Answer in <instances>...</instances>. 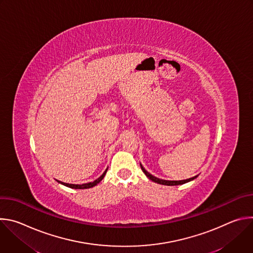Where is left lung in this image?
Segmentation results:
<instances>
[{
  "label": "left lung",
  "mask_w": 253,
  "mask_h": 253,
  "mask_svg": "<svg viewBox=\"0 0 253 253\" xmlns=\"http://www.w3.org/2000/svg\"><path fill=\"white\" fill-rule=\"evenodd\" d=\"M140 166H141V169H142V171L145 173V175L150 179V180H152V181H154V182H156V183H158V184H162V185H168V186H173V185H181V184H184V183H187V182H189V181H191V180H193V179H195L197 176H194V177H192V178H189V179H185V180H179V181H171V180H163V179H159V178H157V177H155V176H153L152 174H150L149 172H147L145 169H144V167L140 164Z\"/></svg>",
  "instance_id": "left-lung-1"
}]
</instances>
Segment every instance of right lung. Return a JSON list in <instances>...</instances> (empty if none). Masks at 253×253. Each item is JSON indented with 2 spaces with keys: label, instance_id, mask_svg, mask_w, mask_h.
<instances>
[{
  "label": "right lung",
  "instance_id": "right-lung-1",
  "mask_svg": "<svg viewBox=\"0 0 253 253\" xmlns=\"http://www.w3.org/2000/svg\"><path fill=\"white\" fill-rule=\"evenodd\" d=\"M108 169V168H107ZM107 169L104 171V173L98 178V179H96L95 181H93V182H89V183H84V184H69V183H65V182H61V181H57L59 182V183H61V184H63V185H65V186H67V187H70V188H75V189H87V188H91V187H94L95 185H97L101 180L104 178V176H105V174H106V172H107Z\"/></svg>",
  "mask_w": 253,
  "mask_h": 253
}]
</instances>
